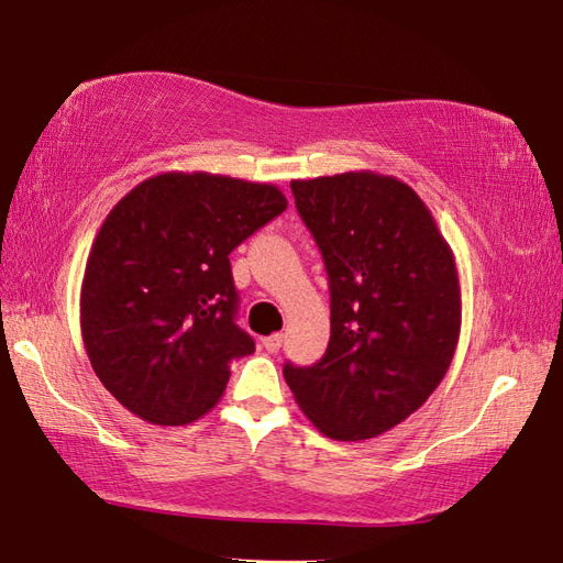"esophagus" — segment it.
Here are the masks:
<instances>
[{
	"mask_svg": "<svg viewBox=\"0 0 563 563\" xmlns=\"http://www.w3.org/2000/svg\"><path fill=\"white\" fill-rule=\"evenodd\" d=\"M282 343H284V335L282 333H272L267 338H262V345H264V350H267V353H277V350L282 347Z\"/></svg>",
	"mask_w": 563,
	"mask_h": 563,
	"instance_id": "34e87169",
	"label": "esophagus"
}]
</instances>
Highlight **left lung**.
<instances>
[{
	"label": "left lung",
	"mask_w": 563,
	"mask_h": 563,
	"mask_svg": "<svg viewBox=\"0 0 563 563\" xmlns=\"http://www.w3.org/2000/svg\"><path fill=\"white\" fill-rule=\"evenodd\" d=\"M331 284V341L311 367L284 365L313 427L363 441L405 421L446 377L461 333L449 242L417 190L347 172L291 181Z\"/></svg>",
	"instance_id": "left-lung-1"
}]
</instances>
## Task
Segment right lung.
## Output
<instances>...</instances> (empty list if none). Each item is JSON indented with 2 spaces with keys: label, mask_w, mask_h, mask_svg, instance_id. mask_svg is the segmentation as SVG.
Listing matches in <instances>:
<instances>
[{
  "label": "right lung",
  "mask_w": 563,
  "mask_h": 563,
  "mask_svg": "<svg viewBox=\"0 0 563 563\" xmlns=\"http://www.w3.org/2000/svg\"><path fill=\"white\" fill-rule=\"evenodd\" d=\"M286 206L272 184L166 172L110 210L85 264L80 331L122 407L184 427L218 405L232 360L254 353L235 323L230 252Z\"/></svg>",
  "instance_id": "right-lung-1"
}]
</instances>
